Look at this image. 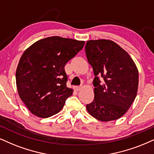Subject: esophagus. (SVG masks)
<instances>
[{
    "instance_id": "34e87169",
    "label": "esophagus",
    "mask_w": 154,
    "mask_h": 154,
    "mask_svg": "<svg viewBox=\"0 0 154 154\" xmlns=\"http://www.w3.org/2000/svg\"><path fill=\"white\" fill-rule=\"evenodd\" d=\"M82 88V86H75V88H74V89H75L76 91H80L81 89Z\"/></svg>"
}]
</instances>
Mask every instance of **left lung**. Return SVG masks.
Here are the masks:
<instances>
[{
  "mask_svg": "<svg viewBox=\"0 0 154 154\" xmlns=\"http://www.w3.org/2000/svg\"><path fill=\"white\" fill-rule=\"evenodd\" d=\"M85 51L95 75L94 99L86 105L87 111L100 121L119 119L137 94L138 71L135 63L126 51L110 40L87 41Z\"/></svg>",
  "mask_w": 154,
  "mask_h": 154,
  "instance_id": "8db88e82",
  "label": "left lung"
}]
</instances>
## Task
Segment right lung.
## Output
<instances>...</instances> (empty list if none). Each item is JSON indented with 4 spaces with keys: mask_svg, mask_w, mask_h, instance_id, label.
I'll use <instances>...</instances> for the list:
<instances>
[{
    "mask_svg": "<svg viewBox=\"0 0 154 154\" xmlns=\"http://www.w3.org/2000/svg\"><path fill=\"white\" fill-rule=\"evenodd\" d=\"M84 41L59 36L39 40L23 54L16 69L18 92L31 113L48 118L58 113L73 94L66 86L65 65Z\"/></svg>",
    "mask_w": 154,
    "mask_h": 154,
    "instance_id": "obj_1",
    "label": "right lung"
}]
</instances>
